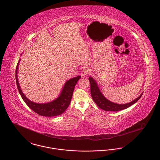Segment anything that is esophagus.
<instances>
[{
  "label": "esophagus",
  "instance_id": "esophagus-1",
  "mask_svg": "<svg viewBox=\"0 0 160 160\" xmlns=\"http://www.w3.org/2000/svg\"><path fill=\"white\" fill-rule=\"evenodd\" d=\"M90 69L88 68H83L81 72V75L82 76H85L88 75L90 73Z\"/></svg>",
  "mask_w": 160,
  "mask_h": 160
}]
</instances>
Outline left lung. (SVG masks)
<instances>
[{"label":"left lung","instance_id":"1","mask_svg":"<svg viewBox=\"0 0 160 160\" xmlns=\"http://www.w3.org/2000/svg\"><path fill=\"white\" fill-rule=\"evenodd\" d=\"M89 81L90 83V92L92 100L96 105L102 109L108 111H118L122 109H126L138 101L142 97V93L138 98L134 101L125 104H119L107 99L101 92L99 85L94 79L92 77H89Z\"/></svg>","mask_w":160,"mask_h":160}]
</instances>
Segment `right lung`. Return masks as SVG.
Instances as JSON below:
<instances>
[{"label": "right lung", "mask_w": 160, "mask_h": 160, "mask_svg": "<svg viewBox=\"0 0 160 160\" xmlns=\"http://www.w3.org/2000/svg\"><path fill=\"white\" fill-rule=\"evenodd\" d=\"M20 60V59L18 62L16 70V79L18 90L26 105L35 112L42 116L53 117L62 114L70 105L75 87L78 80L81 78V76H76L67 81L64 85L58 97L55 99L46 103H35L30 101L26 97L20 86L17 76Z\"/></svg>", "instance_id": "obj_1"}]
</instances>
